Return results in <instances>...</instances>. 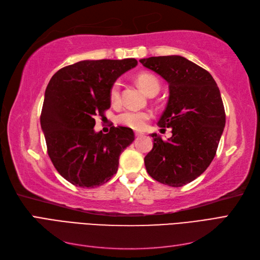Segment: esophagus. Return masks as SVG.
I'll use <instances>...</instances> for the list:
<instances>
[{
    "mask_svg": "<svg viewBox=\"0 0 260 260\" xmlns=\"http://www.w3.org/2000/svg\"><path fill=\"white\" fill-rule=\"evenodd\" d=\"M135 135H136V137H141V136H143L144 133H143V132H138V131H136Z\"/></svg>",
    "mask_w": 260,
    "mask_h": 260,
    "instance_id": "1",
    "label": "esophagus"
}]
</instances>
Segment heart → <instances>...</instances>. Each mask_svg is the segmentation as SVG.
I'll list each match as a JSON object with an SVG mask.
<instances>
[{
  "label": "heart",
  "mask_w": 260,
  "mask_h": 260,
  "mask_svg": "<svg viewBox=\"0 0 260 260\" xmlns=\"http://www.w3.org/2000/svg\"><path fill=\"white\" fill-rule=\"evenodd\" d=\"M137 82L140 85L147 95H151L154 92H158L160 89V84L158 79L152 74L148 73H141L137 77ZM120 81L116 80L111 85L109 89V99L114 104H117L120 100ZM151 113L145 111H125L116 117L118 123H120L125 127L135 129V130H142L146 122L151 119Z\"/></svg>",
  "instance_id": "1"
}]
</instances>
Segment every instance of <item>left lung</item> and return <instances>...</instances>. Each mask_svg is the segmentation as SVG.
<instances>
[{"mask_svg":"<svg viewBox=\"0 0 260 260\" xmlns=\"http://www.w3.org/2000/svg\"><path fill=\"white\" fill-rule=\"evenodd\" d=\"M169 84L160 128H171L164 141L152 133L154 145L144 158L148 175L162 184L182 186L205 171L214 159L225 125L224 107L214 78L179 55L140 59Z\"/></svg>","mask_w":260,"mask_h":260,"instance_id":"8db88e82","label":"left lung"}]
</instances>
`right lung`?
Segmentation results:
<instances>
[{
  "label": "right lung",
  "instance_id": "obj_1",
  "mask_svg": "<svg viewBox=\"0 0 260 260\" xmlns=\"http://www.w3.org/2000/svg\"><path fill=\"white\" fill-rule=\"evenodd\" d=\"M136 58L81 60L59 69L46 86L40 117L48 154L58 174L81 187L106 183L119 156L135 141L131 128L94 131L95 116L111 107L109 89Z\"/></svg>",
  "mask_w": 260,
  "mask_h": 260
}]
</instances>
